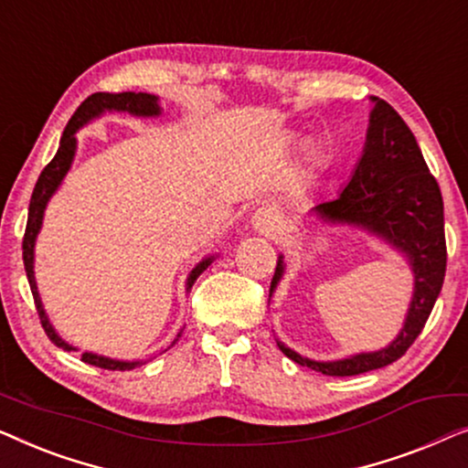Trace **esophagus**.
Here are the masks:
<instances>
[{
    "instance_id": "1",
    "label": "esophagus",
    "mask_w": 468,
    "mask_h": 468,
    "mask_svg": "<svg viewBox=\"0 0 468 468\" xmlns=\"http://www.w3.org/2000/svg\"><path fill=\"white\" fill-rule=\"evenodd\" d=\"M251 228L260 234H274L281 228V217L272 207H261L251 215Z\"/></svg>"
}]
</instances>
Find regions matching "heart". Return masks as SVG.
Here are the masks:
<instances>
[{
    "instance_id": "1",
    "label": "heart",
    "mask_w": 468,
    "mask_h": 468,
    "mask_svg": "<svg viewBox=\"0 0 468 468\" xmlns=\"http://www.w3.org/2000/svg\"><path fill=\"white\" fill-rule=\"evenodd\" d=\"M309 159H311V162H317V151L315 149L309 151Z\"/></svg>"
}]
</instances>
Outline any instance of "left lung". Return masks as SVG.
I'll list each match as a JSON object with an SVG mask.
<instances>
[{"instance_id": "left-lung-1", "label": "left lung", "mask_w": 468, "mask_h": 468, "mask_svg": "<svg viewBox=\"0 0 468 468\" xmlns=\"http://www.w3.org/2000/svg\"><path fill=\"white\" fill-rule=\"evenodd\" d=\"M367 143L349 183L335 200L311 208L319 221L349 226L388 242L407 260L413 272V293L405 324L383 349L364 351L341 360L319 362L277 341L279 349L300 367L332 377L360 375L399 360L420 336L445 279V221L439 183L428 172L418 140L386 100L370 98ZM285 261L279 255L271 296L283 279Z\"/></svg>"}]
</instances>
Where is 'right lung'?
<instances>
[{"mask_svg":"<svg viewBox=\"0 0 468 468\" xmlns=\"http://www.w3.org/2000/svg\"><path fill=\"white\" fill-rule=\"evenodd\" d=\"M104 112H130L133 117H159L162 114V106H159V98L151 93H143V91H123V93H93L82 101V104L76 108V112L69 119V123L63 130V136L59 140V149H57V155L50 159V164L42 170L40 178H37L34 194H31L29 200V215H27V228H25V239H23V264H25V272H27V281L31 287V293H34V303L37 309V315H40L42 328L47 332V336L53 341L57 347L66 349V351H79L74 345H69L68 341L57 335V330L50 324V319L44 311L40 292H37V283H36V272H34V258H36V239L42 229V221H44V210H47V204L50 202V197L55 196V191L59 189V185L63 183V178L72 168L74 155H76V132L80 127H85L87 123H91L93 119H100ZM215 255H208L202 261L191 268V272L187 274V283H185V290H191V285L196 283V279L207 271V268L213 264ZM183 335V330L178 332L175 341L170 343V347L178 341V336ZM168 347V349H170ZM165 351V349H164ZM82 362L93 364L98 368H108V370H132L144 364L143 360H114V357H106V356H98L91 354V351H85L82 354Z\"/></svg>","mask_w":468,"mask_h":468,"instance_id":"add662e5","label":"right lung"}]
</instances>
